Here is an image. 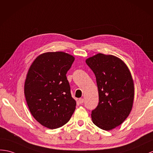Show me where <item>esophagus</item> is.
Wrapping results in <instances>:
<instances>
[{"label":"esophagus","instance_id":"34e87169","mask_svg":"<svg viewBox=\"0 0 153 153\" xmlns=\"http://www.w3.org/2000/svg\"><path fill=\"white\" fill-rule=\"evenodd\" d=\"M83 101H84V100H83V98H79V100H78V102H79V104H83Z\"/></svg>","mask_w":153,"mask_h":153}]
</instances>
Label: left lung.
I'll list each match as a JSON object with an SVG mask.
<instances>
[{
  "instance_id": "left-lung-1",
  "label": "left lung",
  "mask_w": 153,
  "mask_h": 153,
  "mask_svg": "<svg viewBox=\"0 0 153 153\" xmlns=\"http://www.w3.org/2000/svg\"><path fill=\"white\" fill-rule=\"evenodd\" d=\"M97 79L99 103L92 111L93 123L111 130L121 125L132 109L134 83L123 60L112 55L98 53L86 59Z\"/></svg>"
}]
</instances>
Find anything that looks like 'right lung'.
Wrapping results in <instances>:
<instances>
[{
	"label": "right lung",
	"mask_w": 153,
	"mask_h": 153,
	"mask_svg": "<svg viewBox=\"0 0 153 153\" xmlns=\"http://www.w3.org/2000/svg\"><path fill=\"white\" fill-rule=\"evenodd\" d=\"M75 58L62 51L46 52L32 63L26 76L24 93L32 115L49 129L68 122L76 109L66 74Z\"/></svg>",
	"instance_id": "right-lung-1"
}]
</instances>
